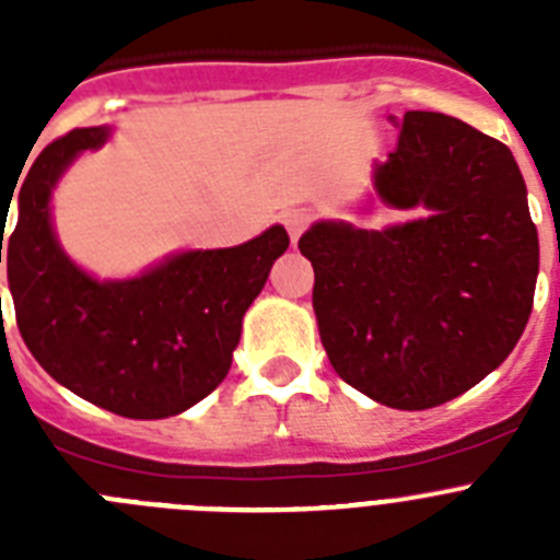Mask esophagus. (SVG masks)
I'll return each instance as SVG.
<instances>
[{"label":"esophagus","instance_id":"1","mask_svg":"<svg viewBox=\"0 0 560 560\" xmlns=\"http://www.w3.org/2000/svg\"><path fill=\"white\" fill-rule=\"evenodd\" d=\"M283 224H285V230H289L291 241H296V237H300L305 230H308L311 212L308 210H289V212H283Z\"/></svg>","mask_w":560,"mask_h":560}]
</instances>
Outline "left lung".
Returning a JSON list of instances; mask_svg holds the SVG:
<instances>
[{"label": "left lung", "mask_w": 560, "mask_h": 560, "mask_svg": "<svg viewBox=\"0 0 560 560\" xmlns=\"http://www.w3.org/2000/svg\"><path fill=\"white\" fill-rule=\"evenodd\" d=\"M375 190L432 215L384 232L323 221L300 237L319 336L350 387L384 407L432 409L493 373L530 319L527 187L508 145L446 114L407 112Z\"/></svg>", "instance_id": "obj_1"}]
</instances>
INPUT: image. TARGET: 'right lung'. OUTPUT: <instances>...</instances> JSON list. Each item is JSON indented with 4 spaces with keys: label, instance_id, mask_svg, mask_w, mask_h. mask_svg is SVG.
<instances>
[{
    "label": "right lung",
    "instance_id": "right-lung-1",
    "mask_svg": "<svg viewBox=\"0 0 560 560\" xmlns=\"http://www.w3.org/2000/svg\"><path fill=\"white\" fill-rule=\"evenodd\" d=\"M106 137L103 126L72 128L38 153L19 190L16 226L0 232V264L24 345L58 384L122 418H171L226 378L241 319L289 249V232L271 226L249 244L185 252L137 280L97 283L58 246L49 190Z\"/></svg>",
    "mask_w": 560,
    "mask_h": 560
}]
</instances>
